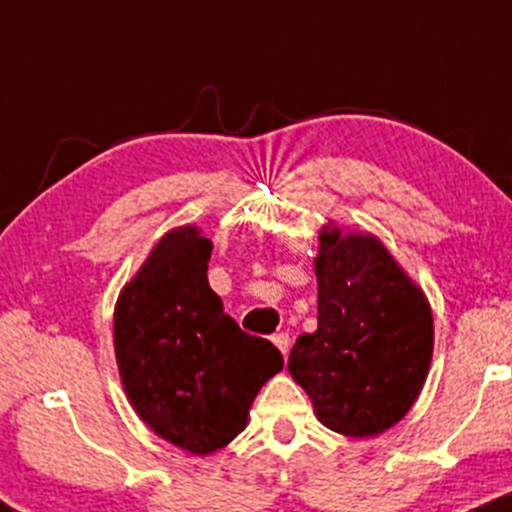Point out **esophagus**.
Wrapping results in <instances>:
<instances>
[{
  "instance_id": "1",
  "label": "esophagus",
  "mask_w": 512,
  "mask_h": 512,
  "mask_svg": "<svg viewBox=\"0 0 512 512\" xmlns=\"http://www.w3.org/2000/svg\"><path fill=\"white\" fill-rule=\"evenodd\" d=\"M273 343H275V346H278L280 353L287 355V350H290V336H287L285 331L275 333V336H273Z\"/></svg>"
}]
</instances>
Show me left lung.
<instances>
[{"instance_id": "1", "label": "left lung", "mask_w": 512, "mask_h": 512, "mask_svg": "<svg viewBox=\"0 0 512 512\" xmlns=\"http://www.w3.org/2000/svg\"><path fill=\"white\" fill-rule=\"evenodd\" d=\"M319 326L287 370L326 428L372 438L406 416L426 382L433 314L423 292L370 234L321 232Z\"/></svg>"}]
</instances>
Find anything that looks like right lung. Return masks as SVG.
Segmentation results:
<instances>
[{
  "label": "right lung",
  "mask_w": 512,
  "mask_h": 512,
  "mask_svg": "<svg viewBox=\"0 0 512 512\" xmlns=\"http://www.w3.org/2000/svg\"><path fill=\"white\" fill-rule=\"evenodd\" d=\"M210 239L169 232L120 292L113 317L120 380L142 421L193 455L241 433L283 355L241 331L208 283Z\"/></svg>",
  "instance_id": "obj_1"
}]
</instances>
